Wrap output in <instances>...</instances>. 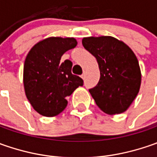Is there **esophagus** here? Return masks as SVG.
<instances>
[{"label":"esophagus","mask_w":157,"mask_h":157,"mask_svg":"<svg viewBox=\"0 0 157 157\" xmlns=\"http://www.w3.org/2000/svg\"><path fill=\"white\" fill-rule=\"evenodd\" d=\"M81 78H83V79H85V78H86V72H84V73L82 74Z\"/></svg>","instance_id":"34e87169"}]
</instances>
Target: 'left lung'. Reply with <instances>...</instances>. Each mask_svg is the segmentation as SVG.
Segmentation results:
<instances>
[{
    "label": "left lung",
    "instance_id": "obj_1",
    "mask_svg": "<svg viewBox=\"0 0 157 157\" xmlns=\"http://www.w3.org/2000/svg\"><path fill=\"white\" fill-rule=\"evenodd\" d=\"M82 44L96 57L100 67V80L89 89L96 105L107 114L125 112L141 86V70L135 53L113 36L85 37Z\"/></svg>",
    "mask_w": 157,
    "mask_h": 157
}]
</instances>
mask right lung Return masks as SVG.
<instances>
[{
    "label": "right lung",
    "instance_id": "1",
    "mask_svg": "<svg viewBox=\"0 0 157 157\" xmlns=\"http://www.w3.org/2000/svg\"><path fill=\"white\" fill-rule=\"evenodd\" d=\"M77 45L74 38L49 37L29 51L23 68V84L28 100L40 114L52 117L67 105L66 97L82 86L80 77L71 73L72 63H60L64 52Z\"/></svg>",
    "mask_w": 157,
    "mask_h": 157
}]
</instances>
